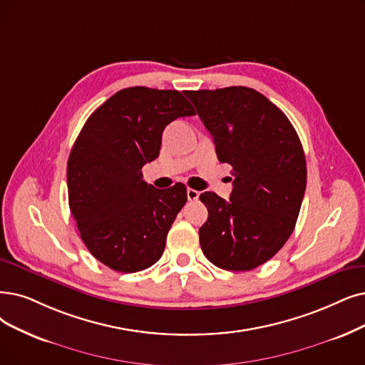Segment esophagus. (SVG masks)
<instances>
[{"mask_svg":"<svg viewBox=\"0 0 365 365\" xmlns=\"http://www.w3.org/2000/svg\"><path fill=\"white\" fill-rule=\"evenodd\" d=\"M199 197V192L193 190V188H187V199L188 200H196Z\"/></svg>","mask_w":365,"mask_h":365,"instance_id":"1","label":"esophagus"}]
</instances>
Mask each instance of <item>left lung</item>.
Here are the masks:
<instances>
[{
  "label": "left lung",
  "mask_w": 365,
  "mask_h": 365,
  "mask_svg": "<svg viewBox=\"0 0 365 365\" xmlns=\"http://www.w3.org/2000/svg\"><path fill=\"white\" fill-rule=\"evenodd\" d=\"M212 136L222 163L232 166L226 202L200 195L208 220L199 229L203 255L218 268L250 271L292 235L307 184L301 140L287 116L253 88L187 91Z\"/></svg>",
  "instance_id": "1"
}]
</instances>
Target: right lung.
<instances>
[{"label":"right lung","mask_w":365,"mask_h":365,"mask_svg":"<svg viewBox=\"0 0 365 365\" xmlns=\"http://www.w3.org/2000/svg\"><path fill=\"white\" fill-rule=\"evenodd\" d=\"M192 115L180 91L132 86L82 127L67 163L68 205L86 249L110 269L138 272L162 257L187 188L177 182L160 190L140 169L158 157L165 127Z\"/></svg>","instance_id":"add662e5"}]
</instances>
